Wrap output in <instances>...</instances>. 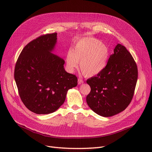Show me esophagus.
Instances as JSON below:
<instances>
[{"mask_svg": "<svg viewBox=\"0 0 152 152\" xmlns=\"http://www.w3.org/2000/svg\"><path fill=\"white\" fill-rule=\"evenodd\" d=\"M83 83H84V81H83V79H80V78H79V79H78V80H77V83H78V84H79V85H80V84H83Z\"/></svg>", "mask_w": 152, "mask_h": 152, "instance_id": "esophagus-1", "label": "esophagus"}]
</instances>
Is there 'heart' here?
I'll return each instance as SVG.
<instances>
[{
    "mask_svg": "<svg viewBox=\"0 0 152 152\" xmlns=\"http://www.w3.org/2000/svg\"><path fill=\"white\" fill-rule=\"evenodd\" d=\"M109 57L108 47L93 37L82 39L68 51L66 57L67 68L73 71L80 63V69L86 77H93L105 69Z\"/></svg>",
    "mask_w": 152,
    "mask_h": 152,
    "instance_id": "b5f03b06",
    "label": "heart"
}]
</instances>
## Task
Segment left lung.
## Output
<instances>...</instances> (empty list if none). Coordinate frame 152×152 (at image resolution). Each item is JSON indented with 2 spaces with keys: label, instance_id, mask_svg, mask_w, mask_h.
I'll use <instances>...</instances> for the list:
<instances>
[{
  "label": "left lung",
  "instance_id": "8db88e82",
  "mask_svg": "<svg viewBox=\"0 0 152 152\" xmlns=\"http://www.w3.org/2000/svg\"><path fill=\"white\" fill-rule=\"evenodd\" d=\"M137 77V66L132 56L124 46L118 44L105 69L87 80L91 87L86 97L87 105L103 117L121 112L132 99Z\"/></svg>",
  "mask_w": 152,
  "mask_h": 152
}]
</instances>
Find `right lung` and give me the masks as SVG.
<instances>
[{
    "mask_svg": "<svg viewBox=\"0 0 152 152\" xmlns=\"http://www.w3.org/2000/svg\"><path fill=\"white\" fill-rule=\"evenodd\" d=\"M57 33L38 37L23 48L17 61L14 77L21 101L36 114H49L59 108L68 91L77 84V77L64 69L65 60L53 54Z\"/></svg>",
    "mask_w": 152,
    "mask_h": 152,
    "instance_id": "1",
    "label": "right lung"
}]
</instances>
